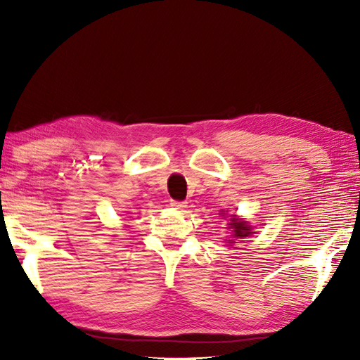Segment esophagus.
<instances>
[{
	"label": "esophagus",
	"instance_id": "1",
	"mask_svg": "<svg viewBox=\"0 0 360 360\" xmlns=\"http://www.w3.org/2000/svg\"><path fill=\"white\" fill-rule=\"evenodd\" d=\"M169 205H172L173 208L178 210V211H184L187 208L186 202H176V200H172V203H169Z\"/></svg>",
	"mask_w": 360,
	"mask_h": 360
}]
</instances>
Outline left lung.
I'll use <instances>...</instances> for the list:
<instances>
[{
  "label": "left lung",
  "mask_w": 360,
  "mask_h": 360,
  "mask_svg": "<svg viewBox=\"0 0 360 360\" xmlns=\"http://www.w3.org/2000/svg\"><path fill=\"white\" fill-rule=\"evenodd\" d=\"M227 225L229 229H231V233H233L231 235V240H227L229 245L236 243V238H246V236H252V233H255L248 221H243V219H238L236 216H230V222Z\"/></svg>",
  "instance_id": "obj_1"
}]
</instances>
